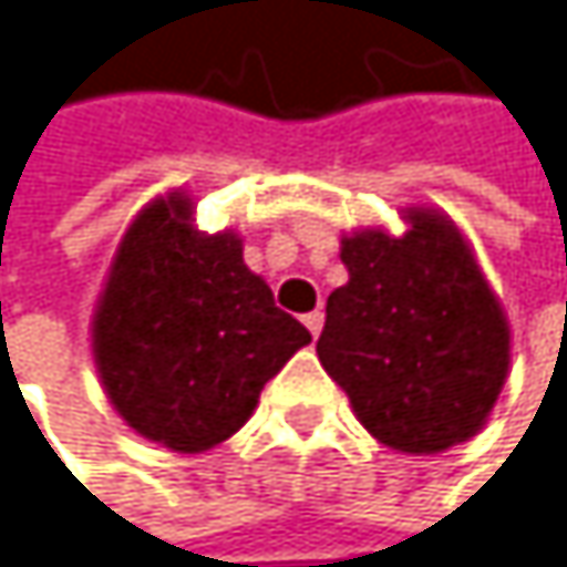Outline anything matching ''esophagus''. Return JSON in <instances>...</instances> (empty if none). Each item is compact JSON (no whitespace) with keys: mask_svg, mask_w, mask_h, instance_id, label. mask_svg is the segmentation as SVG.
<instances>
[{"mask_svg":"<svg viewBox=\"0 0 567 567\" xmlns=\"http://www.w3.org/2000/svg\"><path fill=\"white\" fill-rule=\"evenodd\" d=\"M302 322H306V329H309L312 336H319V332H322V322H326V316H322V312L316 309V312H309V316H306Z\"/></svg>","mask_w":567,"mask_h":567,"instance_id":"34e87169","label":"esophagus"}]
</instances>
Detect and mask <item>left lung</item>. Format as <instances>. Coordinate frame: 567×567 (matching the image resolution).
Wrapping results in <instances>:
<instances>
[{
    "instance_id": "1",
    "label": "left lung",
    "mask_w": 567,
    "mask_h": 567,
    "mask_svg": "<svg viewBox=\"0 0 567 567\" xmlns=\"http://www.w3.org/2000/svg\"><path fill=\"white\" fill-rule=\"evenodd\" d=\"M342 265L316 352L359 423L403 454L474 436L507 380L511 329L457 225L410 212L403 238H342Z\"/></svg>"
}]
</instances>
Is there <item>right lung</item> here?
I'll use <instances>...</instances> for the list:
<instances>
[{
    "mask_svg": "<svg viewBox=\"0 0 567 567\" xmlns=\"http://www.w3.org/2000/svg\"><path fill=\"white\" fill-rule=\"evenodd\" d=\"M309 342V329L248 271L238 235L194 231L181 194L154 200L127 228L93 319L110 403L177 454L228 440Z\"/></svg>",
    "mask_w": 567,
    "mask_h": 567,
    "instance_id": "right-lung-1",
    "label": "right lung"
}]
</instances>
